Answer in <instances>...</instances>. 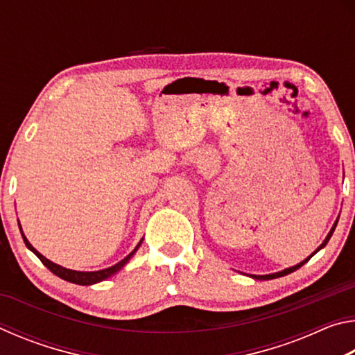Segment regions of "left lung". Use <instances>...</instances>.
<instances>
[{
  "label": "left lung",
  "instance_id": "obj_1",
  "mask_svg": "<svg viewBox=\"0 0 355 355\" xmlns=\"http://www.w3.org/2000/svg\"><path fill=\"white\" fill-rule=\"evenodd\" d=\"M336 222H338V220H336ZM336 222H335V224H334V227H332V230H330L329 232V235H327V238L326 239H324V243L320 245V248H318V250H320V249H322L324 248V245H326L327 243H329V239H330V236H332V233H334V230H335V227H336ZM318 250H315L313 252V254H311L309 258H307V260H304L302 263H299V264H296V266H293V268H288V269H284V271H280V272H275V274H269V275H254V279H257V280H271V279H277V277H284V275H286V274H291V272H294V271H296V269H299L300 266H302V264H305V263H307L309 260H310V258L311 257H313L315 254H316V252Z\"/></svg>",
  "mask_w": 355,
  "mask_h": 355
}]
</instances>
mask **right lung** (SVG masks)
<instances>
[{"mask_svg": "<svg viewBox=\"0 0 355 355\" xmlns=\"http://www.w3.org/2000/svg\"><path fill=\"white\" fill-rule=\"evenodd\" d=\"M21 236H23V241H25V244H26V248L29 249V250H33L35 255L39 257V260L45 264V266L50 269V271L55 274V275H58V277H61V279H64V280H67V282H71V284H76V285H92V284H98V282H101V280H105V279H107V277H111L112 274H116L119 269H122L123 266H125V263H127L131 257H133V254L137 250V248H139L141 245V243L136 245V249L131 252L130 255H127L123 258L122 261H119L117 264H114V266H111V268H106V269H101V271H94V272H81V271H71V269H65V268H62V266H59V264H56V263H53V261H50V260H46V258L44 257V255H40L37 250H35L31 244L28 243V239L25 238V235H23L21 233Z\"/></svg>", "mask_w": 355, "mask_h": 355, "instance_id": "1", "label": "right lung"}]
</instances>
